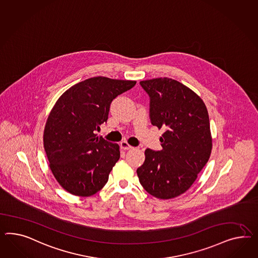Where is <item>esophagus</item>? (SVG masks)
Segmentation results:
<instances>
[{
    "instance_id": "34e87169",
    "label": "esophagus",
    "mask_w": 258,
    "mask_h": 258,
    "mask_svg": "<svg viewBox=\"0 0 258 258\" xmlns=\"http://www.w3.org/2000/svg\"><path fill=\"white\" fill-rule=\"evenodd\" d=\"M120 147H121L122 149H124V150H128V149H132V148H133V147H132L131 145H128L127 142H125V141H122V142L120 143Z\"/></svg>"
}]
</instances>
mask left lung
Segmentation results:
<instances>
[{
  "instance_id": "obj_1",
  "label": "left lung",
  "mask_w": 258,
  "mask_h": 258,
  "mask_svg": "<svg viewBox=\"0 0 258 258\" xmlns=\"http://www.w3.org/2000/svg\"><path fill=\"white\" fill-rule=\"evenodd\" d=\"M149 97L151 124L164 133L161 150L147 148L137 169L141 185L149 195L171 199L194 184L211 153L209 113L195 92L168 78L140 82Z\"/></svg>"
}]
</instances>
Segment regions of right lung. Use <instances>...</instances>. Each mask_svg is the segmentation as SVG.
<instances>
[{"instance_id": "right-lung-1", "label": "right lung", "mask_w": 258, "mask_h": 258, "mask_svg": "<svg viewBox=\"0 0 258 258\" xmlns=\"http://www.w3.org/2000/svg\"><path fill=\"white\" fill-rule=\"evenodd\" d=\"M135 81L94 77L73 85L57 100L44 130V148L56 180L78 196L97 194L120 158L117 144L98 137L111 101Z\"/></svg>"}]
</instances>
